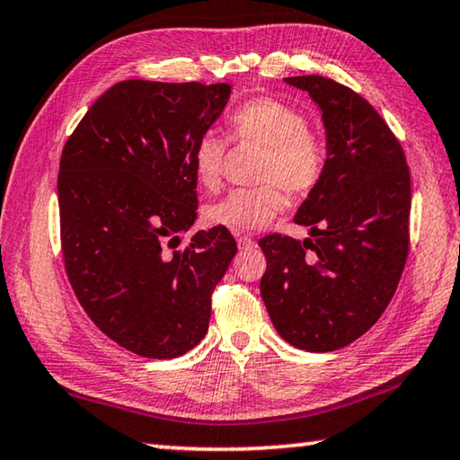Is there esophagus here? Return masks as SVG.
Listing matches in <instances>:
<instances>
[{
    "mask_svg": "<svg viewBox=\"0 0 460 460\" xmlns=\"http://www.w3.org/2000/svg\"><path fill=\"white\" fill-rule=\"evenodd\" d=\"M235 239H237L239 247H252L253 245V239L245 235V233H235Z\"/></svg>",
    "mask_w": 460,
    "mask_h": 460,
    "instance_id": "34e87169",
    "label": "esophagus"
}]
</instances>
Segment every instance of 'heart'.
<instances>
[{
  "mask_svg": "<svg viewBox=\"0 0 460 460\" xmlns=\"http://www.w3.org/2000/svg\"><path fill=\"white\" fill-rule=\"evenodd\" d=\"M229 137L235 144L263 147L258 181L252 189H235L205 208L215 227L255 231L266 227L284 208V192L294 197L310 192L324 170V147L298 109L284 101L260 97L239 105L229 118ZM227 142L221 136H200L192 147V170L199 184L217 190L223 181Z\"/></svg>",
  "mask_w": 460,
  "mask_h": 460,
  "instance_id": "b5f03b06",
  "label": "heart"
}]
</instances>
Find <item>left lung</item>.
Segmentation results:
<instances>
[{"mask_svg": "<svg viewBox=\"0 0 460 460\" xmlns=\"http://www.w3.org/2000/svg\"><path fill=\"white\" fill-rule=\"evenodd\" d=\"M321 107L326 162L294 223L313 239L271 233L261 298L279 337L310 353L337 351L384 314L410 249V168L381 115L353 89L318 75L288 76Z\"/></svg>", "mask_w": 460, "mask_h": 460, "instance_id": "left-lung-1", "label": "left lung"}]
</instances>
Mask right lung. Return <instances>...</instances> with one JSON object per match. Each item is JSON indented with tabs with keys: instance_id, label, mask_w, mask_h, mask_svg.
<instances>
[{
	"instance_id": "1",
	"label": "right lung",
	"mask_w": 460,
	"mask_h": 460,
	"mask_svg": "<svg viewBox=\"0 0 460 460\" xmlns=\"http://www.w3.org/2000/svg\"><path fill=\"white\" fill-rule=\"evenodd\" d=\"M231 84H113L84 113L60 155L65 270L101 332L147 359H174L208 331L211 296L237 243L199 231L192 147L219 119Z\"/></svg>"
}]
</instances>
